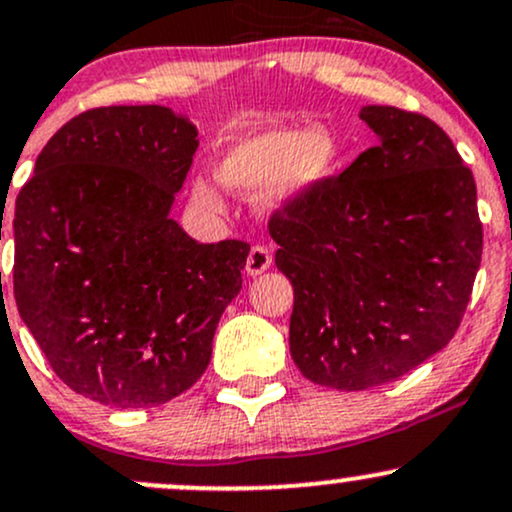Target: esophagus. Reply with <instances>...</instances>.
I'll return each mask as SVG.
<instances>
[{"mask_svg":"<svg viewBox=\"0 0 512 512\" xmlns=\"http://www.w3.org/2000/svg\"><path fill=\"white\" fill-rule=\"evenodd\" d=\"M269 265H272V252H269L267 245H252L250 252H247V262H245V269L250 277H257V274L267 272Z\"/></svg>","mask_w":512,"mask_h":512,"instance_id":"1","label":"esophagus"}]
</instances>
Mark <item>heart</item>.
<instances>
[{
    "instance_id": "1",
    "label": "heart",
    "mask_w": 512,
    "mask_h": 512,
    "mask_svg": "<svg viewBox=\"0 0 512 512\" xmlns=\"http://www.w3.org/2000/svg\"><path fill=\"white\" fill-rule=\"evenodd\" d=\"M333 160V143L320 131L277 128L235 145L223 157L218 177L235 192L255 194L277 179L279 194H294L316 182ZM194 196L206 206H216L218 196L209 184L199 182Z\"/></svg>"
}]
</instances>
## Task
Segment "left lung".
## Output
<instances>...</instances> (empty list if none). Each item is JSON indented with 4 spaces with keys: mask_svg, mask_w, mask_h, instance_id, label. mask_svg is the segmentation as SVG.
Returning a JSON list of instances; mask_svg holds the SVG:
<instances>
[{
    "mask_svg": "<svg viewBox=\"0 0 512 512\" xmlns=\"http://www.w3.org/2000/svg\"><path fill=\"white\" fill-rule=\"evenodd\" d=\"M379 136L269 216L294 286L289 345L313 384L362 391L398 379L457 333L484 250L474 174L428 116L364 106Z\"/></svg>",
    "mask_w": 512,
    "mask_h": 512,
    "instance_id": "1",
    "label": "left lung"
}]
</instances>
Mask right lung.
<instances>
[{
    "label": "right lung",
    "mask_w": 512,
    "mask_h": 512,
    "mask_svg": "<svg viewBox=\"0 0 512 512\" xmlns=\"http://www.w3.org/2000/svg\"><path fill=\"white\" fill-rule=\"evenodd\" d=\"M196 148L167 106H99L48 140L16 196V306L84 398L160 406L209 367L250 245H199L170 218Z\"/></svg>",
    "instance_id": "right-lung-1"
}]
</instances>
